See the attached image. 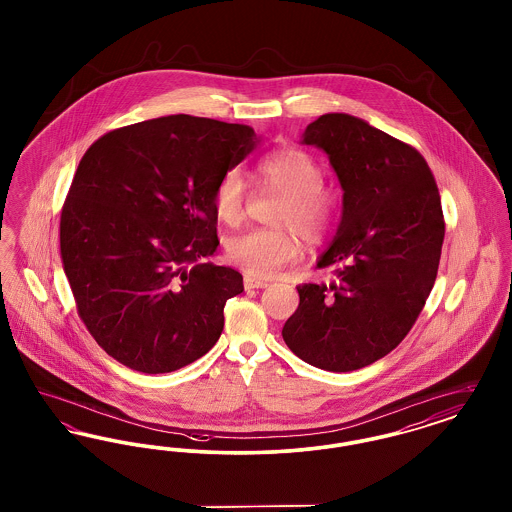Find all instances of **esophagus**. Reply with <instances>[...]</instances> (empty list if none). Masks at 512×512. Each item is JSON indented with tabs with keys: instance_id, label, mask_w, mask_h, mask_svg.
Listing matches in <instances>:
<instances>
[{
	"instance_id": "1",
	"label": "esophagus",
	"mask_w": 512,
	"mask_h": 512,
	"mask_svg": "<svg viewBox=\"0 0 512 512\" xmlns=\"http://www.w3.org/2000/svg\"><path fill=\"white\" fill-rule=\"evenodd\" d=\"M245 290H259V288H267V280H257V278H251V276H245L244 280Z\"/></svg>"
}]
</instances>
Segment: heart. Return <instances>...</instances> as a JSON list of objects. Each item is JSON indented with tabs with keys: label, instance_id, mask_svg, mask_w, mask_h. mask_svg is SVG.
<instances>
[{
	"label": "heart",
	"instance_id": "b5f03b06",
	"mask_svg": "<svg viewBox=\"0 0 512 512\" xmlns=\"http://www.w3.org/2000/svg\"><path fill=\"white\" fill-rule=\"evenodd\" d=\"M259 188L284 195L274 222L278 228H255L232 236L226 242V257L249 276H270L299 253L292 230L309 244L324 242L338 226L340 199L324 188L326 174L317 159L297 147L278 149L255 165ZM247 182L242 172H224L213 194L215 213L226 224H238L244 217Z\"/></svg>",
	"mask_w": 512,
	"mask_h": 512
}]
</instances>
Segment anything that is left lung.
Segmentation results:
<instances>
[{
  "label": "left lung",
  "instance_id": "left-lung-1",
  "mask_svg": "<svg viewBox=\"0 0 512 512\" xmlns=\"http://www.w3.org/2000/svg\"><path fill=\"white\" fill-rule=\"evenodd\" d=\"M301 142L328 155L343 209L317 261L336 280L297 286L282 338L305 363L349 372L386 357L420 315L438 276L441 199L424 157L363 119L322 115Z\"/></svg>",
  "mask_w": 512,
  "mask_h": 512
}]
</instances>
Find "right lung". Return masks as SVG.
<instances>
[{
    "label": "right lung",
    "mask_w": 512,
    "mask_h": 512,
    "mask_svg": "<svg viewBox=\"0 0 512 512\" xmlns=\"http://www.w3.org/2000/svg\"><path fill=\"white\" fill-rule=\"evenodd\" d=\"M251 126L171 115L107 132L84 153L61 211L78 315L124 366L163 374L203 357L244 292L215 253L213 194L255 149Z\"/></svg>",
    "instance_id": "add662e5"
}]
</instances>
